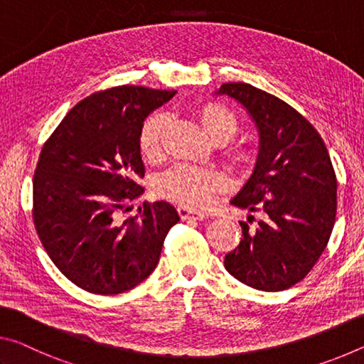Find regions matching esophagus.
Segmentation results:
<instances>
[{"label": "esophagus", "instance_id": "esophagus-1", "mask_svg": "<svg viewBox=\"0 0 364 364\" xmlns=\"http://www.w3.org/2000/svg\"><path fill=\"white\" fill-rule=\"evenodd\" d=\"M177 211H178V216H181L182 219H190V218L203 219V218H206L205 213H196L193 210H190V208H187V206H178Z\"/></svg>", "mask_w": 364, "mask_h": 364}]
</instances>
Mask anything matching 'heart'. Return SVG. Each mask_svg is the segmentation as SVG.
Wrapping results in <instances>:
<instances>
[{"label":"heart","instance_id":"1","mask_svg":"<svg viewBox=\"0 0 364 364\" xmlns=\"http://www.w3.org/2000/svg\"><path fill=\"white\" fill-rule=\"evenodd\" d=\"M200 121L205 132L213 140L228 141L238 130V121L234 112L219 103L201 106ZM164 114H154L143 124L140 132V148L146 158H154L161 150V140L166 129ZM234 158L238 164L248 166L253 161V153L248 148H237ZM224 187V177L216 171L203 169L192 164H176L163 172L154 183L159 196L187 208H206L211 203L218 190Z\"/></svg>","mask_w":364,"mask_h":364}]
</instances>
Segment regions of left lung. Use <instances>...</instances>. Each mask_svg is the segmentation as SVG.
I'll return each instance as SVG.
<instances>
[{"label": "left lung", "instance_id": "left-lung-1", "mask_svg": "<svg viewBox=\"0 0 364 364\" xmlns=\"http://www.w3.org/2000/svg\"><path fill=\"white\" fill-rule=\"evenodd\" d=\"M248 111L259 134L255 171L232 205L261 213L224 266L248 287L285 290L313 269L329 242L337 213V178L318 130L285 101L250 83H223ZM253 216H248L252 223Z\"/></svg>", "mask_w": 364, "mask_h": 364}]
</instances>
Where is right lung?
Wrapping results in <instances>:
<instances>
[{
  "label": "right lung",
  "instance_id": "1",
  "mask_svg": "<svg viewBox=\"0 0 364 364\" xmlns=\"http://www.w3.org/2000/svg\"><path fill=\"white\" fill-rule=\"evenodd\" d=\"M176 90L122 85L70 109L41 148L33 176V223L53 263L77 287L98 295L134 289L154 271L178 223L168 201L143 203L140 132Z\"/></svg>",
  "mask_w": 364,
  "mask_h": 364
}]
</instances>
